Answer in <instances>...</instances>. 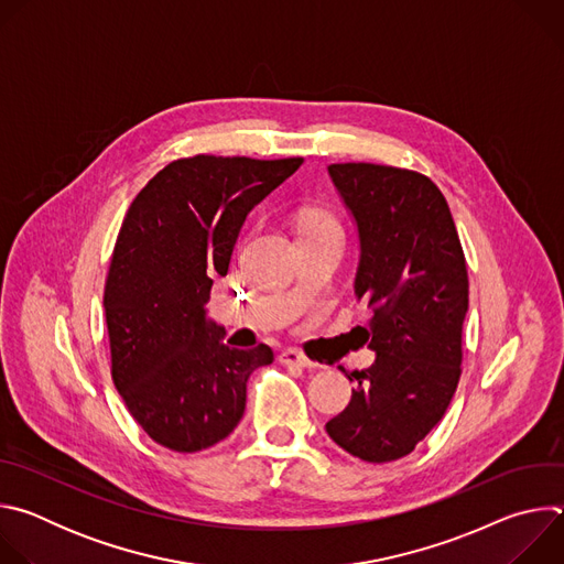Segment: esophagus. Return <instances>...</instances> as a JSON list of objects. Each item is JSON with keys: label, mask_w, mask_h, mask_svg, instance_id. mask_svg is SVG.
Segmentation results:
<instances>
[{"label": "esophagus", "mask_w": 564, "mask_h": 564, "mask_svg": "<svg viewBox=\"0 0 564 564\" xmlns=\"http://www.w3.org/2000/svg\"><path fill=\"white\" fill-rule=\"evenodd\" d=\"M279 361L285 364V366H299V368H314V361L307 359L303 352L294 350V348H288L279 355Z\"/></svg>", "instance_id": "obj_1"}]
</instances>
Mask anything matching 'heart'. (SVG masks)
<instances>
[{
	"mask_svg": "<svg viewBox=\"0 0 564 564\" xmlns=\"http://www.w3.org/2000/svg\"><path fill=\"white\" fill-rule=\"evenodd\" d=\"M310 231H341V229H339V225H337L335 220H330V218H314V220H310V223L305 225V229H303V234H310Z\"/></svg>",
	"mask_w": 564,
	"mask_h": 564,
	"instance_id": "heart-1",
	"label": "heart"
}]
</instances>
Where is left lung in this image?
I'll return each mask as SVG.
<instances>
[{
	"mask_svg": "<svg viewBox=\"0 0 564 564\" xmlns=\"http://www.w3.org/2000/svg\"><path fill=\"white\" fill-rule=\"evenodd\" d=\"M328 174L357 225L355 294L372 312L359 330L377 357L352 372L359 386L326 431L364 462H392L437 426L455 394L466 261L448 203L431 178L370 163L330 165Z\"/></svg>",
	"mask_w": 564,
	"mask_h": 564,
	"instance_id": "1",
	"label": "left lung"
}]
</instances>
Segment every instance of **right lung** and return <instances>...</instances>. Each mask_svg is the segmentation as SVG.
<instances>
[{"label": "right lung", "mask_w": 564, "mask_h": 564, "mask_svg": "<svg viewBox=\"0 0 564 564\" xmlns=\"http://www.w3.org/2000/svg\"><path fill=\"white\" fill-rule=\"evenodd\" d=\"M303 158L194 155L158 172L131 203L105 285L111 377L160 446L196 453L246 413L248 379L270 346L236 350L207 318L212 276L229 270L248 214Z\"/></svg>", "instance_id": "1"}]
</instances>
